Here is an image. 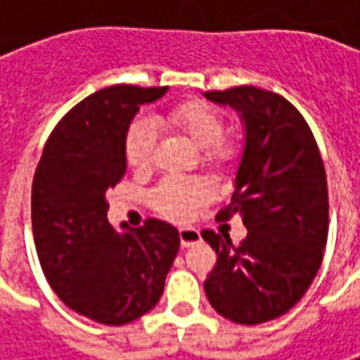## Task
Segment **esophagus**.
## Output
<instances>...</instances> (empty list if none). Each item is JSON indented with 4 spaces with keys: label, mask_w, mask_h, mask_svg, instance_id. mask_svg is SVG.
Instances as JSON below:
<instances>
[{
    "label": "esophagus",
    "mask_w": 360,
    "mask_h": 360,
    "mask_svg": "<svg viewBox=\"0 0 360 360\" xmlns=\"http://www.w3.org/2000/svg\"><path fill=\"white\" fill-rule=\"evenodd\" d=\"M179 239H181V245L187 249V247H193L196 243H200V231L195 229V227H181L179 229Z\"/></svg>",
    "instance_id": "obj_1"
}]
</instances>
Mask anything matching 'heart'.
Returning a JSON list of instances; mask_svg holds the SVG:
<instances>
[{
  "mask_svg": "<svg viewBox=\"0 0 360 360\" xmlns=\"http://www.w3.org/2000/svg\"><path fill=\"white\" fill-rule=\"evenodd\" d=\"M164 125L183 134L193 146L202 150L204 164L221 167L233 158V146L221 141L224 121L206 103L187 102L173 108L164 117ZM156 148V127L150 119H136L125 136L127 162L136 169L152 164ZM210 195L202 179H165L154 191L152 200L158 210L172 219H185Z\"/></svg>",
  "mask_w": 360,
  "mask_h": 360,
  "instance_id": "b5f03b06",
  "label": "heart"
}]
</instances>
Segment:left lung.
<instances>
[{
	"label": "left lung",
	"instance_id": "obj_1",
	"mask_svg": "<svg viewBox=\"0 0 360 360\" xmlns=\"http://www.w3.org/2000/svg\"><path fill=\"white\" fill-rule=\"evenodd\" d=\"M237 111L245 144L233 196L219 218L239 214L247 239L204 229L218 255L204 281L210 304L237 324H262L293 309L316 278L328 239V185L307 121L283 96L257 86L204 92Z\"/></svg>",
	"mask_w": 360,
	"mask_h": 360
}]
</instances>
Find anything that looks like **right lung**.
<instances>
[{
  "label": "right lung",
  "instance_id": "1",
  "mask_svg": "<svg viewBox=\"0 0 360 360\" xmlns=\"http://www.w3.org/2000/svg\"><path fill=\"white\" fill-rule=\"evenodd\" d=\"M165 92L117 84L90 94L59 121L36 167L32 233L46 279L100 324H129L154 309L179 250V231L162 219L115 231L105 202L127 172L131 121Z\"/></svg>",
  "mask_w": 360,
  "mask_h": 360
}]
</instances>
